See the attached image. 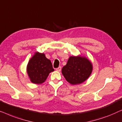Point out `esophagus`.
Here are the masks:
<instances>
[{"instance_id":"obj_1","label":"esophagus","mask_w":122,"mask_h":122,"mask_svg":"<svg viewBox=\"0 0 122 122\" xmlns=\"http://www.w3.org/2000/svg\"><path fill=\"white\" fill-rule=\"evenodd\" d=\"M56 71H57L60 72V71H61V66H59V67H58V68H56Z\"/></svg>"}]
</instances>
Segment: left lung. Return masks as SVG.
<instances>
[{
  "mask_svg": "<svg viewBox=\"0 0 122 122\" xmlns=\"http://www.w3.org/2000/svg\"><path fill=\"white\" fill-rule=\"evenodd\" d=\"M92 65L87 58L71 56L67 64L63 67L62 73L67 82L78 85L85 81L91 74Z\"/></svg>",
  "mask_w": 122,
  "mask_h": 122,
  "instance_id": "obj_1",
  "label": "left lung"
}]
</instances>
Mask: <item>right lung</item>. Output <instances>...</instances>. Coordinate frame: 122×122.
<instances>
[{
	"instance_id": "right-lung-1",
	"label": "right lung",
	"mask_w": 122,
	"mask_h": 122,
	"mask_svg": "<svg viewBox=\"0 0 122 122\" xmlns=\"http://www.w3.org/2000/svg\"><path fill=\"white\" fill-rule=\"evenodd\" d=\"M51 61L44 54L36 52L29 60L27 66V72L31 81L40 84L45 81L49 73L54 71Z\"/></svg>"
}]
</instances>
